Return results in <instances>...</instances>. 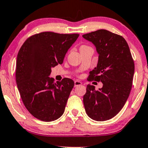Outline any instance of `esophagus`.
I'll use <instances>...</instances> for the list:
<instances>
[{
	"label": "esophagus",
	"mask_w": 148,
	"mask_h": 148,
	"mask_svg": "<svg viewBox=\"0 0 148 148\" xmlns=\"http://www.w3.org/2000/svg\"><path fill=\"white\" fill-rule=\"evenodd\" d=\"M74 84H75V87H77V86H78L82 85V82H81L78 81V80H76V81H75Z\"/></svg>",
	"instance_id": "esophagus-1"
}]
</instances>
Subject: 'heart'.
Instances as JSON below:
<instances>
[{"instance_id":"obj_1","label":"heart","mask_w":148,"mask_h":148,"mask_svg":"<svg viewBox=\"0 0 148 148\" xmlns=\"http://www.w3.org/2000/svg\"><path fill=\"white\" fill-rule=\"evenodd\" d=\"M86 47H88L86 46V45H82V46L80 47V49H84V48H86Z\"/></svg>"}]
</instances>
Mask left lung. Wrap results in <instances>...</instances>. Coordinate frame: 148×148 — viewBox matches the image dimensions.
Returning <instances> with one entry per match:
<instances>
[{"mask_svg":"<svg viewBox=\"0 0 148 148\" xmlns=\"http://www.w3.org/2000/svg\"><path fill=\"white\" fill-rule=\"evenodd\" d=\"M99 54L97 66L89 73L88 80L101 82L96 90L87 85L83 101L89 117L98 121L114 117L125 105L132 86L134 63L128 45L121 36L99 29L84 34Z\"/></svg>","mask_w":148,"mask_h":148,"instance_id":"left-lung-1","label":"left lung"}]
</instances>
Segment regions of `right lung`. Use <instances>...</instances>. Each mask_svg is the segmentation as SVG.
I'll return each mask as SVG.
<instances>
[{
    "label": "right lung",
    "mask_w": 148,
    "mask_h": 148,
    "mask_svg": "<svg viewBox=\"0 0 148 148\" xmlns=\"http://www.w3.org/2000/svg\"><path fill=\"white\" fill-rule=\"evenodd\" d=\"M79 36L42 32L27 38L20 49L16 69L18 89L27 110L41 121H55L64 112L73 80L64 78L55 82L49 76L51 68L63 63Z\"/></svg>",
    "instance_id": "obj_1"
}]
</instances>
